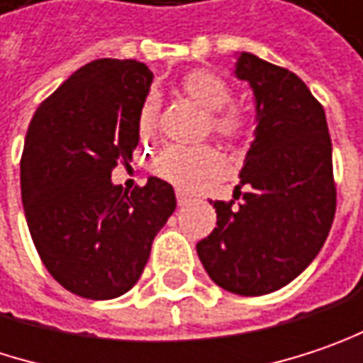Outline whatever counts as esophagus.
<instances>
[{"mask_svg":"<svg viewBox=\"0 0 363 363\" xmlns=\"http://www.w3.org/2000/svg\"><path fill=\"white\" fill-rule=\"evenodd\" d=\"M188 202H190V196L184 194L182 190H177V204H179V206H184V204H188Z\"/></svg>","mask_w":363,"mask_h":363,"instance_id":"34e87169","label":"esophagus"}]
</instances>
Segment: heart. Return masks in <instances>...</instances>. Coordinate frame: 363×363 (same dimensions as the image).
Returning <instances> with one entry per match:
<instances>
[{
  "mask_svg": "<svg viewBox=\"0 0 363 363\" xmlns=\"http://www.w3.org/2000/svg\"><path fill=\"white\" fill-rule=\"evenodd\" d=\"M184 91L213 113V128L225 138H238L246 132L247 116L244 109L227 105L231 101V86L219 74L208 69L190 72ZM157 128V101L148 96L138 113V130L143 136H152ZM225 171V159L213 146H182L171 144L155 159V173L182 190H196L204 182L215 179Z\"/></svg>",
  "mask_w": 363,
  "mask_h": 363,
  "instance_id": "heart-1",
  "label": "heart"
}]
</instances>
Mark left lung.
<instances>
[{
    "instance_id": "obj_1",
    "label": "left lung",
    "mask_w": 363,
    "mask_h": 363,
    "mask_svg": "<svg viewBox=\"0 0 363 363\" xmlns=\"http://www.w3.org/2000/svg\"><path fill=\"white\" fill-rule=\"evenodd\" d=\"M235 76L256 99L254 143L233 192L240 202H213L217 227L196 250L219 287L267 296L324 246L337 208L333 146L323 105L294 72L242 53Z\"/></svg>"
}]
</instances>
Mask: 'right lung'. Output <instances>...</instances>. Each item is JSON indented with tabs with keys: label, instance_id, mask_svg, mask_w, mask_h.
Here are the masks:
<instances>
[{
	"label": "right lung",
	"instance_id": "1",
	"mask_svg": "<svg viewBox=\"0 0 363 363\" xmlns=\"http://www.w3.org/2000/svg\"><path fill=\"white\" fill-rule=\"evenodd\" d=\"M152 72L136 60H94L47 96L20 159L22 204L49 274L86 299H113L140 279L159 229L175 211L171 184L113 186L132 161Z\"/></svg>",
	"mask_w": 363,
	"mask_h": 363
}]
</instances>
